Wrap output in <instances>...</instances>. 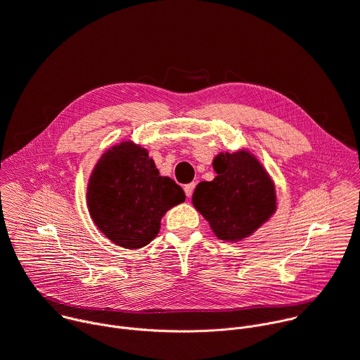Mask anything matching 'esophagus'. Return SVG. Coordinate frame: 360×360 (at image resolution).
Segmentation results:
<instances>
[{
  "label": "esophagus",
  "mask_w": 360,
  "mask_h": 360,
  "mask_svg": "<svg viewBox=\"0 0 360 360\" xmlns=\"http://www.w3.org/2000/svg\"><path fill=\"white\" fill-rule=\"evenodd\" d=\"M194 188H195V183H190V184H186V186H184V193H186V195H187L188 198L191 197Z\"/></svg>",
  "instance_id": "obj_1"
}]
</instances>
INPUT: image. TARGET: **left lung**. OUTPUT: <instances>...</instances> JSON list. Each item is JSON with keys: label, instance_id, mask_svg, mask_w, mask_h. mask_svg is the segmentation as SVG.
Returning a JSON list of instances; mask_svg holds the SVG:
<instances>
[{"label": "left lung", "instance_id": "1", "mask_svg": "<svg viewBox=\"0 0 360 360\" xmlns=\"http://www.w3.org/2000/svg\"><path fill=\"white\" fill-rule=\"evenodd\" d=\"M217 177L201 181L193 205L221 240L238 242L252 235L276 211V190L267 172L249 150L221 153L214 160Z\"/></svg>", "mask_w": 360, "mask_h": 360}]
</instances>
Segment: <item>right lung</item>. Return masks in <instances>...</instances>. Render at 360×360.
Returning a JSON list of instances; mask_svg holds the SVG:
<instances>
[{
  "label": "right lung",
  "mask_w": 360,
  "mask_h": 360,
  "mask_svg": "<svg viewBox=\"0 0 360 360\" xmlns=\"http://www.w3.org/2000/svg\"><path fill=\"white\" fill-rule=\"evenodd\" d=\"M184 200L186 194L174 180L159 176L148 150L129 141L101 156L87 187L94 224L125 249L150 243L159 233L162 217Z\"/></svg>",
  "instance_id": "add662e5"
}]
</instances>
